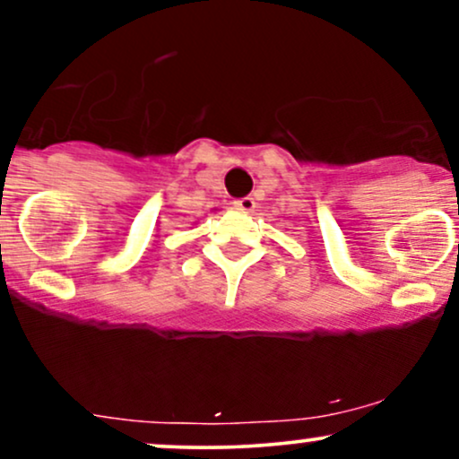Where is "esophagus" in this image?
<instances>
[{
	"label": "esophagus",
	"instance_id": "obj_1",
	"mask_svg": "<svg viewBox=\"0 0 459 459\" xmlns=\"http://www.w3.org/2000/svg\"><path fill=\"white\" fill-rule=\"evenodd\" d=\"M233 207L237 209V212H241V213H250V212H255L256 203H255V198L244 196V198H237L235 203H233Z\"/></svg>",
	"mask_w": 459,
	"mask_h": 459
}]
</instances>
